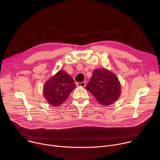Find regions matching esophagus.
<instances>
[{
    "label": "esophagus",
    "mask_w": 160,
    "mask_h": 160,
    "mask_svg": "<svg viewBox=\"0 0 160 160\" xmlns=\"http://www.w3.org/2000/svg\"><path fill=\"white\" fill-rule=\"evenodd\" d=\"M77 85L78 86V87H85V85H86V83H85V82H78V83H77Z\"/></svg>",
    "instance_id": "obj_1"
}]
</instances>
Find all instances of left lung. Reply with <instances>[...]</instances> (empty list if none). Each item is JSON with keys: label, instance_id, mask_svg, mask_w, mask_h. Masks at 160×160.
Here are the masks:
<instances>
[{"label": "left lung", "instance_id": "left-lung-1", "mask_svg": "<svg viewBox=\"0 0 160 160\" xmlns=\"http://www.w3.org/2000/svg\"><path fill=\"white\" fill-rule=\"evenodd\" d=\"M85 88L99 103L104 106L114 103L121 94V84L118 78L106 68L95 70Z\"/></svg>", "mask_w": 160, "mask_h": 160}]
</instances>
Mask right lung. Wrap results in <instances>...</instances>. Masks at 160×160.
Wrapping results in <instances>:
<instances>
[{"instance_id":"obj_1","label":"right lung","mask_w":160,"mask_h":160,"mask_svg":"<svg viewBox=\"0 0 160 160\" xmlns=\"http://www.w3.org/2000/svg\"><path fill=\"white\" fill-rule=\"evenodd\" d=\"M76 85L72 77L64 70L52 76L43 87V94L48 102L54 106L62 104Z\"/></svg>"}]
</instances>
